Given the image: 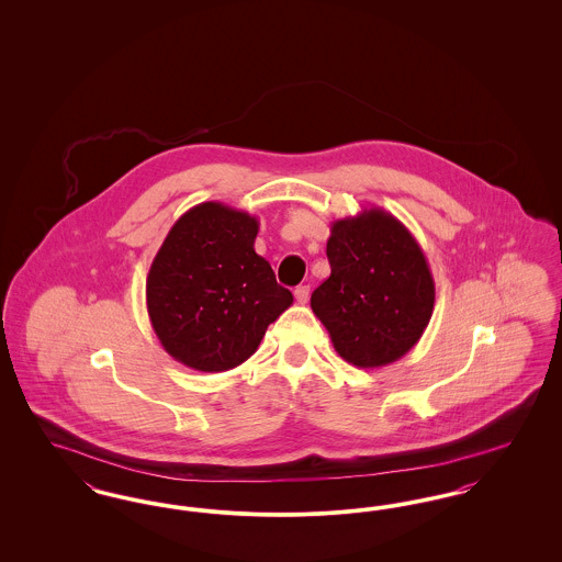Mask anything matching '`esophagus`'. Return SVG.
Instances as JSON below:
<instances>
[{"label": "esophagus", "instance_id": "34e87169", "mask_svg": "<svg viewBox=\"0 0 562 562\" xmlns=\"http://www.w3.org/2000/svg\"><path fill=\"white\" fill-rule=\"evenodd\" d=\"M294 299H296L301 305H305V303L310 301V286H307V284L296 286V289H294Z\"/></svg>", "mask_w": 562, "mask_h": 562}]
</instances>
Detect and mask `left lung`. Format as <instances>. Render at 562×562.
Instances as JSON below:
<instances>
[{
    "instance_id": "1",
    "label": "left lung",
    "mask_w": 562,
    "mask_h": 562,
    "mask_svg": "<svg viewBox=\"0 0 562 562\" xmlns=\"http://www.w3.org/2000/svg\"><path fill=\"white\" fill-rule=\"evenodd\" d=\"M326 257L330 276L312 293V310L335 351L358 369L401 360L428 328L436 299L419 241L371 206L330 225Z\"/></svg>"
}]
</instances>
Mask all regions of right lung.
Returning a JSON list of instances; mask_svg holds the SVG:
<instances>
[{"label": "right lung", "instance_id": "add662e5", "mask_svg": "<svg viewBox=\"0 0 562 562\" xmlns=\"http://www.w3.org/2000/svg\"><path fill=\"white\" fill-rule=\"evenodd\" d=\"M259 221L221 202L181 214L147 273V314L161 348L202 373L240 367L293 293L255 252Z\"/></svg>", "mask_w": 562, "mask_h": 562}]
</instances>
